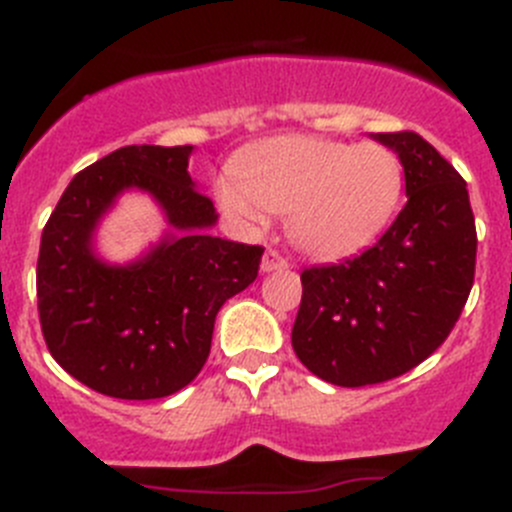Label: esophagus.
<instances>
[{"label": "esophagus", "instance_id": "esophagus-1", "mask_svg": "<svg viewBox=\"0 0 512 512\" xmlns=\"http://www.w3.org/2000/svg\"><path fill=\"white\" fill-rule=\"evenodd\" d=\"M288 266H291V263H288L286 258H283L281 254H278V251H273V249H268L261 258V271H266V273L283 271V268H288Z\"/></svg>", "mask_w": 512, "mask_h": 512}]
</instances>
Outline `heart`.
<instances>
[{"label":"heart","instance_id":"1","mask_svg":"<svg viewBox=\"0 0 512 512\" xmlns=\"http://www.w3.org/2000/svg\"><path fill=\"white\" fill-rule=\"evenodd\" d=\"M403 166L383 144L288 134L261 141L216 181L221 209L244 226L266 211L288 216V236L308 256L341 258L371 244L396 214Z\"/></svg>","mask_w":512,"mask_h":512}]
</instances>
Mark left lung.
Returning <instances> with one entry per match:
<instances>
[{
	"label": "left lung",
	"instance_id": "8db88e82",
	"mask_svg": "<svg viewBox=\"0 0 512 512\" xmlns=\"http://www.w3.org/2000/svg\"><path fill=\"white\" fill-rule=\"evenodd\" d=\"M398 154L408 201L363 254L301 273L291 343L313 376L373 386L423 363L453 331L475 278L465 181L416 131L376 134Z\"/></svg>",
	"mask_w": 512,
	"mask_h": 512
}]
</instances>
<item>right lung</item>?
Here are the masks:
<instances>
[{
  "instance_id": "1",
  "label": "right lung",
  "mask_w": 512,
  "mask_h": 512,
  "mask_svg": "<svg viewBox=\"0 0 512 512\" xmlns=\"http://www.w3.org/2000/svg\"><path fill=\"white\" fill-rule=\"evenodd\" d=\"M194 146H121L72 179L42 231L39 323L54 361L124 401L189 386L211 351L214 321L256 281L261 246L211 236L214 201L191 181ZM124 188L151 193L175 229L144 259L109 267L90 249L95 224Z\"/></svg>"
}]
</instances>
